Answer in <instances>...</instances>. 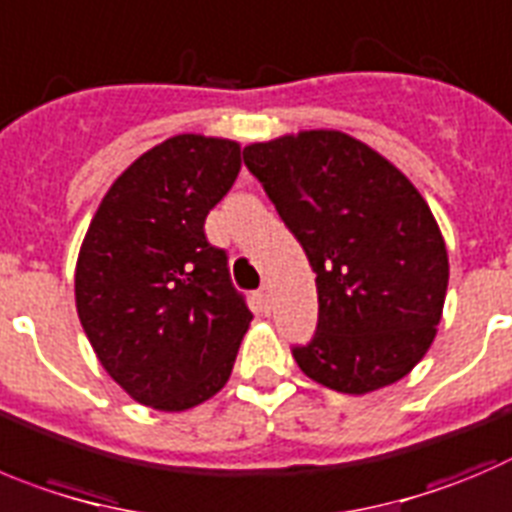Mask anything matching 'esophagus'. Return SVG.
<instances>
[{
  "label": "esophagus",
  "mask_w": 512,
  "mask_h": 512,
  "mask_svg": "<svg viewBox=\"0 0 512 512\" xmlns=\"http://www.w3.org/2000/svg\"><path fill=\"white\" fill-rule=\"evenodd\" d=\"M257 298H260V303L265 305V308H267V305H270V300H272L270 285H262V288H260V293H257Z\"/></svg>",
  "instance_id": "1"
}]
</instances>
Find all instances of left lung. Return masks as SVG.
<instances>
[{
  "label": "left lung",
  "mask_w": 512,
  "mask_h": 512,
  "mask_svg": "<svg viewBox=\"0 0 512 512\" xmlns=\"http://www.w3.org/2000/svg\"><path fill=\"white\" fill-rule=\"evenodd\" d=\"M315 272L318 331L293 348L315 384L361 396L404 379L442 321L450 260L417 186L364 141L333 128L245 146Z\"/></svg>",
  "instance_id": "1"
}]
</instances>
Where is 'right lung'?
<instances>
[{
    "label": "right lung",
    "instance_id": "add662e5",
    "mask_svg": "<svg viewBox=\"0 0 512 512\" xmlns=\"http://www.w3.org/2000/svg\"><path fill=\"white\" fill-rule=\"evenodd\" d=\"M242 169L237 141L179 133L105 191L75 262V308L100 366L143 407L186 412L232 374L252 313L204 219Z\"/></svg>",
    "mask_w": 512,
    "mask_h": 512
}]
</instances>
